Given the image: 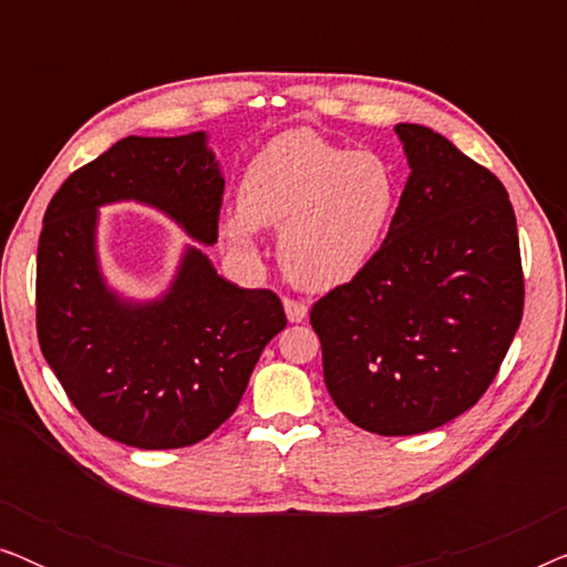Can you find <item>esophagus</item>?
Wrapping results in <instances>:
<instances>
[{"label": "esophagus", "mask_w": 567, "mask_h": 567, "mask_svg": "<svg viewBox=\"0 0 567 567\" xmlns=\"http://www.w3.org/2000/svg\"><path fill=\"white\" fill-rule=\"evenodd\" d=\"M284 309L289 322H305L307 320V305L299 299H284Z\"/></svg>", "instance_id": "obj_1"}]
</instances>
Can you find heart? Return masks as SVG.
Returning a JSON list of instances; mask_svg holds the SVG:
<instances>
[{"mask_svg": "<svg viewBox=\"0 0 567 567\" xmlns=\"http://www.w3.org/2000/svg\"><path fill=\"white\" fill-rule=\"evenodd\" d=\"M394 200L398 177L379 154L293 128L247 162L239 208L221 229L239 255L258 252V227L281 229L278 258L291 281L328 291L367 268Z\"/></svg>", "mask_w": 567, "mask_h": 567, "instance_id": "obj_1", "label": "heart"}]
</instances>
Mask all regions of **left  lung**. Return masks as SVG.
<instances>
[{
  "label": "left lung",
  "mask_w": 567,
  "mask_h": 567,
  "mask_svg": "<svg viewBox=\"0 0 567 567\" xmlns=\"http://www.w3.org/2000/svg\"><path fill=\"white\" fill-rule=\"evenodd\" d=\"M410 177L367 268L317 301L324 386L379 436L439 429L483 398L524 315L516 216L491 169L398 123Z\"/></svg>",
  "instance_id": "obj_1"
}]
</instances>
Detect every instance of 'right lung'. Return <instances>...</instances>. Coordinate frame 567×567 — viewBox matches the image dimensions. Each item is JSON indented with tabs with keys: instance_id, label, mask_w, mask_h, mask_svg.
Instances as JSON below:
<instances>
[{
	"instance_id": "obj_1",
	"label": "right lung",
	"mask_w": 567,
	"mask_h": 567,
	"mask_svg": "<svg viewBox=\"0 0 567 567\" xmlns=\"http://www.w3.org/2000/svg\"><path fill=\"white\" fill-rule=\"evenodd\" d=\"M224 177L206 134L128 136L72 173L38 239L35 324L43 359L84 421L136 449L204 441L235 413L262 348L286 328L281 299L239 289L185 247L169 289L131 301L105 284L97 208L138 200L193 239L219 237Z\"/></svg>"
}]
</instances>
